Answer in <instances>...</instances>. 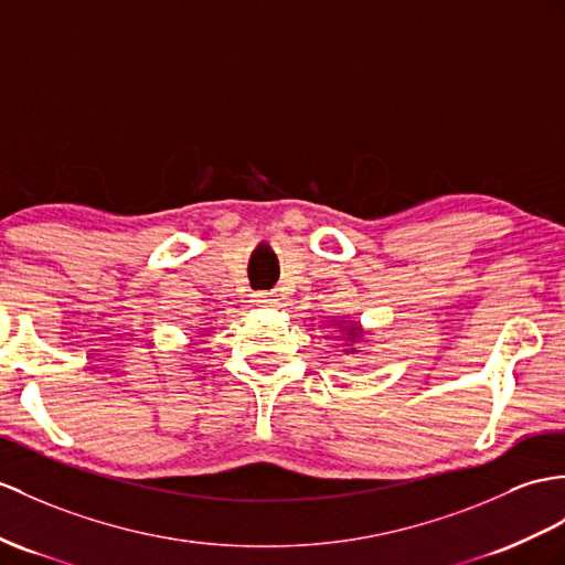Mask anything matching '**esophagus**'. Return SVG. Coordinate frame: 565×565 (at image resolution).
Returning a JSON list of instances; mask_svg holds the SVG:
<instances>
[{
    "label": "esophagus",
    "mask_w": 565,
    "mask_h": 565,
    "mask_svg": "<svg viewBox=\"0 0 565 565\" xmlns=\"http://www.w3.org/2000/svg\"><path fill=\"white\" fill-rule=\"evenodd\" d=\"M252 301L258 307H275V305H278V295H275V292H256Z\"/></svg>",
    "instance_id": "esophagus-1"
}]
</instances>
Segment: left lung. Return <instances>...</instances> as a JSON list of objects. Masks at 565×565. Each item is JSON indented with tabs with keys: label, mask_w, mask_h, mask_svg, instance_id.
<instances>
[{
	"label": "left lung",
	"mask_w": 565,
	"mask_h": 565,
	"mask_svg": "<svg viewBox=\"0 0 565 565\" xmlns=\"http://www.w3.org/2000/svg\"><path fill=\"white\" fill-rule=\"evenodd\" d=\"M330 326L338 328V338L342 340V352L345 354L360 352V342H364L369 330H364L354 319H350V316H342L340 321H333Z\"/></svg>",
	"instance_id": "left-lung-1"
}]
</instances>
